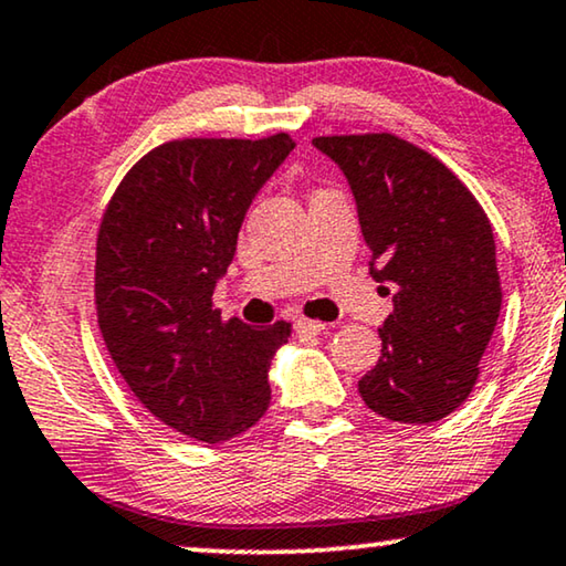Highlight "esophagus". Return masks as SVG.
Here are the masks:
<instances>
[{"mask_svg": "<svg viewBox=\"0 0 566 566\" xmlns=\"http://www.w3.org/2000/svg\"><path fill=\"white\" fill-rule=\"evenodd\" d=\"M293 326H296L298 334H322L326 329V324L311 322V318H298V322L293 324Z\"/></svg>", "mask_w": 566, "mask_h": 566, "instance_id": "34e87169", "label": "esophagus"}]
</instances>
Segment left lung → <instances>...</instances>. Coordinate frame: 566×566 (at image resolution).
Wrapping results in <instances>:
<instances>
[{
    "label": "left lung",
    "mask_w": 566,
    "mask_h": 566,
    "mask_svg": "<svg viewBox=\"0 0 566 566\" xmlns=\"http://www.w3.org/2000/svg\"><path fill=\"white\" fill-rule=\"evenodd\" d=\"M314 147L347 178L370 275L392 289L382 355L359 396L388 421H441L472 392L501 316L493 227L444 163L396 135L316 137Z\"/></svg>",
    "instance_id": "obj_1"
}]
</instances>
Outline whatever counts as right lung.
I'll use <instances>...</instances> for the list:
<instances>
[{"mask_svg":"<svg viewBox=\"0 0 566 566\" xmlns=\"http://www.w3.org/2000/svg\"><path fill=\"white\" fill-rule=\"evenodd\" d=\"M296 143L176 140L125 176L96 240V314L117 370L153 416L222 444L263 419L270 365L291 337L211 308L237 234Z\"/></svg>","mask_w":566,"mask_h":566,"instance_id":"right-lung-1","label":"right lung"}]
</instances>
